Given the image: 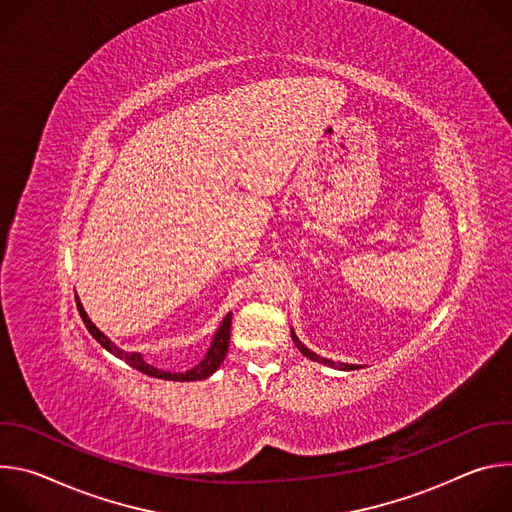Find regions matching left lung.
Wrapping results in <instances>:
<instances>
[{
  "label": "left lung",
  "instance_id": "left-lung-1",
  "mask_svg": "<svg viewBox=\"0 0 512 512\" xmlns=\"http://www.w3.org/2000/svg\"><path fill=\"white\" fill-rule=\"evenodd\" d=\"M291 340L296 342V346H298V350L304 354V356H308L310 360H314V362H322V364H326V367H332V369H340V371H356L358 369V364H346V362H334V360H328V358H322V356H318L316 352H312L306 344H302L300 340H298V336H296V332L291 330Z\"/></svg>",
  "mask_w": 512,
  "mask_h": 512
}]
</instances>
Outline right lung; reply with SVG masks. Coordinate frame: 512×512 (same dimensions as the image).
<instances>
[{
  "label": "right lung",
  "mask_w": 512,
  "mask_h": 512,
  "mask_svg": "<svg viewBox=\"0 0 512 512\" xmlns=\"http://www.w3.org/2000/svg\"><path fill=\"white\" fill-rule=\"evenodd\" d=\"M75 298H77L79 314H81V318H83L87 330L91 332V336H93L105 350H109L113 356L125 360V362L129 364V367H133L135 371H141L143 375H150V377L164 379V381H202V379H208L218 367H221V362H223L225 356H227L229 340H231V316H233V312H229V314L223 318L221 326H218V330L214 332V338H212V342H210L208 352L204 354V358L196 364L194 369H190V371H186V373H170V371H164V369L154 367V364H150V362H145V358H143L141 352H129V350H123L121 346H117L107 334H103V332L91 322V318L87 316V312H85V308H83L79 296H75Z\"/></svg>",
  "instance_id": "add662e5"
}]
</instances>
